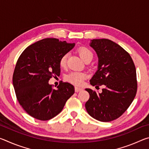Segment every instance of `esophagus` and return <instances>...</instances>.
<instances>
[{"label":"esophagus","mask_w":149,"mask_h":149,"mask_svg":"<svg viewBox=\"0 0 149 149\" xmlns=\"http://www.w3.org/2000/svg\"><path fill=\"white\" fill-rule=\"evenodd\" d=\"M82 90V88L81 87H75V92H79L81 91Z\"/></svg>","instance_id":"obj_1"}]
</instances>
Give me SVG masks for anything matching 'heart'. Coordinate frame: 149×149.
Instances as JSON below:
<instances>
[{"label":"heart","mask_w":149,"mask_h":149,"mask_svg":"<svg viewBox=\"0 0 149 149\" xmlns=\"http://www.w3.org/2000/svg\"><path fill=\"white\" fill-rule=\"evenodd\" d=\"M78 52H79L81 58L85 62L91 61L92 60L93 58V54L88 48L84 47H80L79 49H78ZM68 56V54L65 53L64 54H63L61 58H60L59 64L61 68H65L66 66ZM85 77H86V75L84 74V73L78 72H72L65 76V79H66L68 81L72 83L73 84L79 85L81 84H82V83L84 82Z\"/></svg>","instance_id":"obj_1"}]
</instances>
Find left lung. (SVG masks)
<instances>
[{
    "label": "left lung",
    "mask_w": 149,
    "mask_h": 149,
    "mask_svg": "<svg viewBox=\"0 0 149 149\" xmlns=\"http://www.w3.org/2000/svg\"><path fill=\"white\" fill-rule=\"evenodd\" d=\"M90 46L99 57L98 70L90 80L93 86L104 85L101 93L91 89L85 103L88 114L100 122L120 117L129 108L137 93L136 69L128 52L111 40L93 39Z\"/></svg>",
    "instance_id": "1"
}]
</instances>
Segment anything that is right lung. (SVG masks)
Returning <instances> with one entry per match:
<instances>
[{"instance_id":"obj_1","label":"right lung","mask_w":149,"mask_h":149,"mask_svg":"<svg viewBox=\"0 0 149 149\" xmlns=\"http://www.w3.org/2000/svg\"><path fill=\"white\" fill-rule=\"evenodd\" d=\"M74 46L75 43L47 38L29 45L19 56L13 85L19 104L33 118L42 121L52 119L74 95L72 84L61 81L54 89L49 81L60 75V58Z\"/></svg>"}]
</instances>
